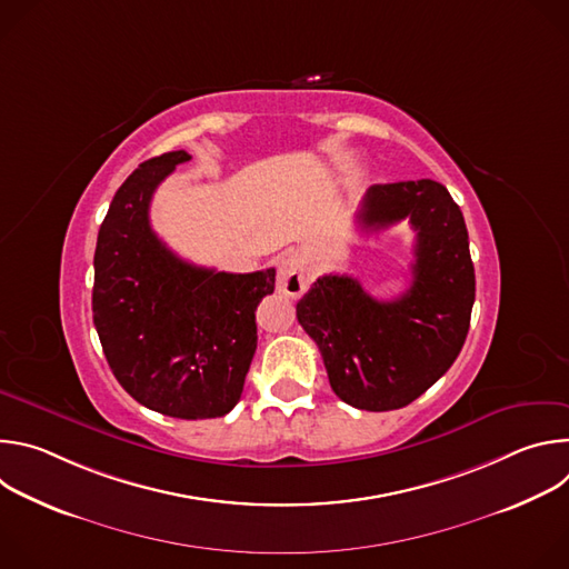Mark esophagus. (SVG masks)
I'll return each mask as SVG.
<instances>
[{"label": "esophagus", "instance_id": "obj_1", "mask_svg": "<svg viewBox=\"0 0 569 569\" xmlns=\"http://www.w3.org/2000/svg\"><path fill=\"white\" fill-rule=\"evenodd\" d=\"M277 288L279 292L288 297H301L308 288V274L297 257H286L279 263V274H277Z\"/></svg>", "mask_w": 569, "mask_h": 569}]
</instances>
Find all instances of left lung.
<instances>
[{
  "instance_id": "1",
  "label": "left lung",
  "mask_w": 569,
  "mask_h": 569,
  "mask_svg": "<svg viewBox=\"0 0 569 569\" xmlns=\"http://www.w3.org/2000/svg\"><path fill=\"white\" fill-rule=\"evenodd\" d=\"M408 218L417 231L412 286L373 299L349 274H323L297 303L333 391L367 412L410 405L457 360L470 327L475 268L461 209L435 180L376 184L358 222L378 231Z\"/></svg>"
}]
</instances>
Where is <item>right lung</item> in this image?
<instances>
[{"instance_id": "right-lung-1", "label": "right lung", "mask_w": 569, "mask_h": 569, "mask_svg": "<svg viewBox=\"0 0 569 569\" xmlns=\"http://www.w3.org/2000/svg\"><path fill=\"white\" fill-rule=\"evenodd\" d=\"M187 150L152 157L119 187L94 252V327L119 385L148 410L216 419L233 410L257 351V306L274 268L231 274L173 254L150 227L154 189Z\"/></svg>"}]
</instances>
